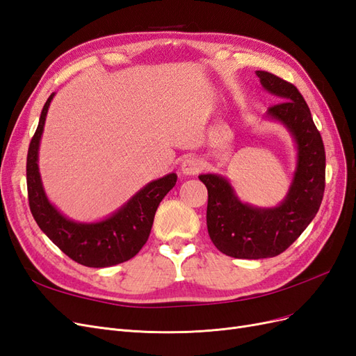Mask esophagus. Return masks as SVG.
Returning <instances> with one entry per match:
<instances>
[{"mask_svg":"<svg viewBox=\"0 0 356 356\" xmlns=\"http://www.w3.org/2000/svg\"><path fill=\"white\" fill-rule=\"evenodd\" d=\"M203 169V161L197 157H187L181 165V170L184 175H197Z\"/></svg>","mask_w":356,"mask_h":356,"instance_id":"1","label":"esophagus"}]
</instances>
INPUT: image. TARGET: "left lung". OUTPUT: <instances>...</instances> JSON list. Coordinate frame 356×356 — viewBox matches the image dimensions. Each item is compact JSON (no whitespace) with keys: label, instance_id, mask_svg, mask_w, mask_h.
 Segmentation results:
<instances>
[{"label":"left lung","instance_id":"obj_1","mask_svg":"<svg viewBox=\"0 0 356 356\" xmlns=\"http://www.w3.org/2000/svg\"><path fill=\"white\" fill-rule=\"evenodd\" d=\"M263 88L277 104L266 118L286 126L297 145V168L286 197L276 208H257L236 196L221 175H199L208 188V233L218 250L234 258L276 257L297 241L315 218L325 190V148L310 110L294 84L257 71Z\"/></svg>","mask_w":356,"mask_h":356}]
</instances>
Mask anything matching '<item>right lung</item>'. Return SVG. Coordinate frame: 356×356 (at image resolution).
<instances>
[{
    "instance_id": "obj_1",
    "label": "right lung",
    "mask_w": 356,
    "mask_h": 356,
    "mask_svg": "<svg viewBox=\"0 0 356 356\" xmlns=\"http://www.w3.org/2000/svg\"><path fill=\"white\" fill-rule=\"evenodd\" d=\"M49 96L40 115L38 127L31 139L26 157L28 200L38 227L71 260L88 267H108L131 260L148 241L159 203L174 188L177 174L148 182L136 195L99 222H75L49 202L38 170V147L44 129Z\"/></svg>"
}]
</instances>
